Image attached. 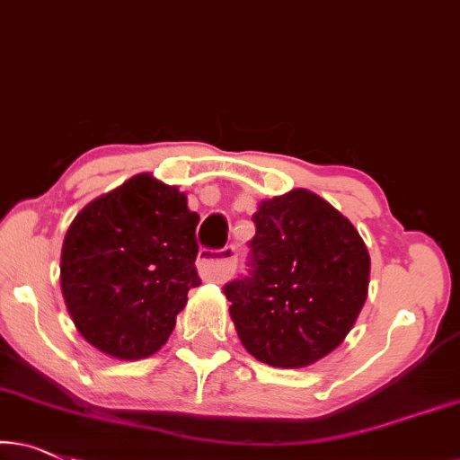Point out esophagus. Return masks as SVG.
I'll use <instances>...</instances> for the list:
<instances>
[{
	"label": "esophagus",
	"instance_id": "34e87169",
	"mask_svg": "<svg viewBox=\"0 0 460 460\" xmlns=\"http://www.w3.org/2000/svg\"><path fill=\"white\" fill-rule=\"evenodd\" d=\"M199 274L205 279H214V282H224L236 270V249L234 246H226L222 251L203 249L197 257Z\"/></svg>",
	"mask_w": 460,
	"mask_h": 460
}]
</instances>
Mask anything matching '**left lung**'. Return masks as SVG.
I'll return each instance as SVG.
<instances>
[{
	"mask_svg": "<svg viewBox=\"0 0 460 460\" xmlns=\"http://www.w3.org/2000/svg\"><path fill=\"white\" fill-rule=\"evenodd\" d=\"M249 274L224 286L238 338L271 367H307L341 344L369 286L355 226L315 192L259 203Z\"/></svg>",
	"mask_w": 460,
	"mask_h": 460,
	"instance_id": "8db88e82",
	"label": "left lung"
}]
</instances>
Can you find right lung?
<instances>
[{
  "mask_svg": "<svg viewBox=\"0 0 460 460\" xmlns=\"http://www.w3.org/2000/svg\"><path fill=\"white\" fill-rule=\"evenodd\" d=\"M197 224L184 192L151 174L86 205L59 259L66 307L86 342L126 361L168 342L186 295L201 284Z\"/></svg>",
  "mask_w": 460,
  "mask_h": 460,
  "instance_id": "1",
  "label": "right lung"
}]
</instances>
